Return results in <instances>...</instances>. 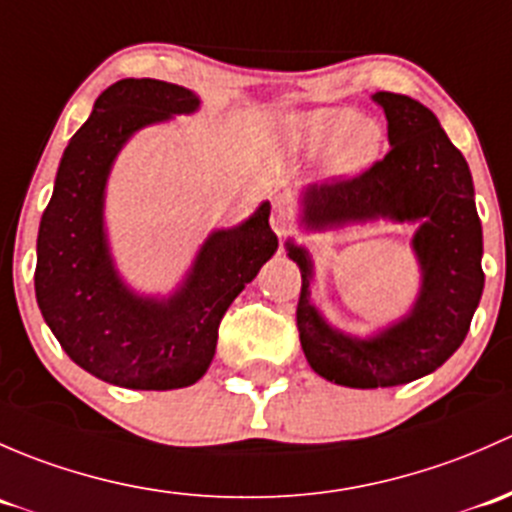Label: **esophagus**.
Returning <instances> with one entry per match:
<instances>
[{
	"label": "esophagus",
	"mask_w": 512,
	"mask_h": 512,
	"mask_svg": "<svg viewBox=\"0 0 512 512\" xmlns=\"http://www.w3.org/2000/svg\"><path fill=\"white\" fill-rule=\"evenodd\" d=\"M271 229L283 239V236L293 234V221L286 212H283V209H276V212L271 214Z\"/></svg>",
	"instance_id": "esophagus-1"
}]
</instances>
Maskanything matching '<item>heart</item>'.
I'll list each match as a JSON object with an SVG mask.
<instances>
[{"mask_svg":"<svg viewBox=\"0 0 512 512\" xmlns=\"http://www.w3.org/2000/svg\"><path fill=\"white\" fill-rule=\"evenodd\" d=\"M281 133L283 142L295 152H325V172L340 179L367 172L384 150L382 125L372 118H360L352 108L340 105L286 115Z\"/></svg>","mask_w":512,"mask_h":512,"instance_id":"1","label":"heart"}]
</instances>
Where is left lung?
<instances>
[{
    "instance_id": "1",
    "label": "left lung",
    "mask_w": 512,
    "mask_h": 512,
    "mask_svg": "<svg viewBox=\"0 0 512 512\" xmlns=\"http://www.w3.org/2000/svg\"><path fill=\"white\" fill-rule=\"evenodd\" d=\"M387 115L389 152L360 177L310 184L300 192V226L308 231L389 219L419 224L412 251L421 286L407 315L370 337L333 328L310 300L313 258L286 241L298 263L300 345L305 360L328 382L355 389L397 387L439 370L466 340L483 293V229L473 179L439 118L426 105L379 91Z\"/></svg>"
}]
</instances>
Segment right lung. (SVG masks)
Segmentation results:
<instances>
[{
  "label": "right lung",
  "instance_id": "1",
  "mask_svg": "<svg viewBox=\"0 0 512 512\" xmlns=\"http://www.w3.org/2000/svg\"><path fill=\"white\" fill-rule=\"evenodd\" d=\"M189 88L123 78L100 93L63 150L36 241V303L66 355L125 389H179L204 377L219 323L278 249L271 204L204 239L170 295H142L123 281L105 231V184L125 142L147 125L199 110Z\"/></svg>",
  "mask_w": 512,
  "mask_h": 512
}]
</instances>
